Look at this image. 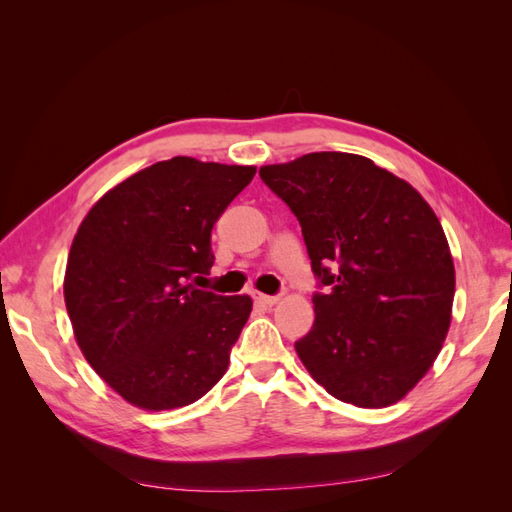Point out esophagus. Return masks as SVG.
<instances>
[{
	"label": "esophagus",
	"mask_w": 512,
	"mask_h": 512,
	"mask_svg": "<svg viewBox=\"0 0 512 512\" xmlns=\"http://www.w3.org/2000/svg\"><path fill=\"white\" fill-rule=\"evenodd\" d=\"M252 297L260 305H273L280 301V294H262V292H252Z\"/></svg>",
	"instance_id": "1"
}]
</instances>
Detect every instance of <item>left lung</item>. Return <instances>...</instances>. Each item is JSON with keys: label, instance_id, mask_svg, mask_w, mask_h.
Wrapping results in <instances>:
<instances>
[{"label": "left lung", "instance_id": "1", "mask_svg": "<svg viewBox=\"0 0 512 512\" xmlns=\"http://www.w3.org/2000/svg\"><path fill=\"white\" fill-rule=\"evenodd\" d=\"M258 175L297 215L318 280L299 359L339 401L395 404L427 374L451 324L455 267L436 213L354 153H307Z\"/></svg>", "mask_w": 512, "mask_h": 512}]
</instances>
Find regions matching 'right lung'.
<instances>
[{"label": "right lung", "instance_id": "add662e5", "mask_svg": "<svg viewBox=\"0 0 512 512\" xmlns=\"http://www.w3.org/2000/svg\"><path fill=\"white\" fill-rule=\"evenodd\" d=\"M254 175L185 156L156 162L106 192L79 226L64 280L74 337L130 404L188 406L226 374L252 299L194 284L215 262L213 224Z\"/></svg>", "mask_w": 512, "mask_h": 512}]
</instances>
